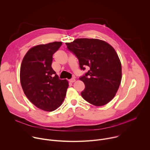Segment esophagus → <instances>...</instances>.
<instances>
[{
  "mask_svg": "<svg viewBox=\"0 0 150 150\" xmlns=\"http://www.w3.org/2000/svg\"><path fill=\"white\" fill-rule=\"evenodd\" d=\"M69 81L70 82H72V83H73V82H74L75 81V78H71V79H69Z\"/></svg>",
  "mask_w": 150,
  "mask_h": 150,
  "instance_id": "1",
  "label": "esophagus"
}]
</instances>
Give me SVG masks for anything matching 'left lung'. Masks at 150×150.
<instances>
[{
  "label": "left lung",
  "instance_id": "obj_1",
  "mask_svg": "<svg viewBox=\"0 0 150 150\" xmlns=\"http://www.w3.org/2000/svg\"><path fill=\"white\" fill-rule=\"evenodd\" d=\"M68 49L78 59L80 68L89 71L79 79L85 89L81 96L96 106H102L115 96L122 80V65L114 48L96 38H77L66 42Z\"/></svg>",
  "mask_w": 150,
  "mask_h": 150
}]
</instances>
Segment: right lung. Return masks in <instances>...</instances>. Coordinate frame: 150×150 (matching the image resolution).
I'll return each instance as SVG.
<instances>
[{
  "instance_id": "1",
  "label": "right lung",
  "mask_w": 150,
  "mask_h": 150,
  "mask_svg": "<svg viewBox=\"0 0 150 150\" xmlns=\"http://www.w3.org/2000/svg\"><path fill=\"white\" fill-rule=\"evenodd\" d=\"M62 42L54 41L31 48L24 56L20 69V81L24 94L37 108L52 112L65 98L69 82L60 80L52 68L53 54Z\"/></svg>"
}]
</instances>
